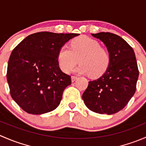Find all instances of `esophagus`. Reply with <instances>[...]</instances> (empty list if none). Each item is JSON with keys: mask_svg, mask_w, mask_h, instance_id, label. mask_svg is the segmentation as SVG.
<instances>
[{"mask_svg": "<svg viewBox=\"0 0 146 146\" xmlns=\"http://www.w3.org/2000/svg\"><path fill=\"white\" fill-rule=\"evenodd\" d=\"M78 79V77L77 76H73L71 77V80H72V82H74V81H76V80H77Z\"/></svg>", "mask_w": 146, "mask_h": 146, "instance_id": "esophagus-1", "label": "esophagus"}]
</instances>
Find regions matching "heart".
I'll return each instance as SVG.
<instances>
[{
  "instance_id": "b5f03b06",
  "label": "heart",
  "mask_w": 146,
  "mask_h": 146,
  "mask_svg": "<svg viewBox=\"0 0 146 146\" xmlns=\"http://www.w3.org/2000/svg\"><path fill=\"white\" fill-rule=\"evenodd\" d=\"M59 67L64 73H69L80 63L75 71L80 74L89 75L94 78L102 76L110 64V54L95 39L80 36L73 39L70 48L63 46L57 54Z\"/></svg>"
}]
</instances>
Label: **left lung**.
I'll return each instance as SVG.
<instances>
[{
	"mask_svg": "<svg viewBox=\"0 0 146 146\" xmlns=\"http://www.w3.org/2000/svg\"><path fill=\"white\" fill-rule=\"evenodd\" d=\"M92 36L107 46L110 64L100 78L89 82L82 100L94 112L115 114L126 107L136 92L139 71L135 53L124 39L115 34L100 32Z\"/></svg>",
	"mask_w": 146,
	"mask_h": 146,
	"instance_id": "obj_1",
	"label": "left lung"
}]
</instances>
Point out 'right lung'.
I'll use <instances>...</instances> for the list:
<instances>
[{
	"label": "right lung",
	"instance_id": "obj_1",
	"mask_svg": "<svg viewBox=\"0 0 146 146\" xmlns=\"http://www.w3.org/2000/svg\"><path fill=\"white\" fill-rule=\"evenodd\" d=\"M78 34L41 32L25 38L12 51L7 80L10 95L26 112L42 114L55 110L70 76L59 68V48Z\"/></svg>",
	"mask_w": 146,
	"mask_h": 146
}]
</instances>
